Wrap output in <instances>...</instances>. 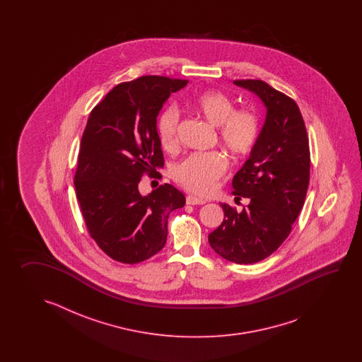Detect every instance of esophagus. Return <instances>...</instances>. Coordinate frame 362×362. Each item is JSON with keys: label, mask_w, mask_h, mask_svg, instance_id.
Returning a JSON list of instances; mask_svg holds the SVG:
<instances>
[{"label": "esophagus", "mask_w": 362, "mask_h": 362, "mask_svg": "<svg viewBox=\"0 0 362 362\" xmlns=\"http://www.w3.org/2000/svg\"><path fill=\"white\" fill-rule=\"evenodd\" d=\"M207 200L203 199V198H199V197H197V195H187L186 197V203L187 204H192V206H197V204H204Z\"/></svg>", "instance_id": "obj_1"}]
</instances>
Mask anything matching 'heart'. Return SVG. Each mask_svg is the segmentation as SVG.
<instances>
[{"label":"heart","instance_id":"1","mask_svg":"<svg viewBox=\"0 0 362 362\" xmlns=\"http://www.w3.org/2000/svg\"><path fill=\"white\" fill-rule=\"evenodd\" d=\"M187 108L217 128L220 145L237 156L250 154L260 137V120L248 108H235L234 102L220 90H204L192 97ZM178 111L167 107L158 119V136L167 153L178 147ZM229 167L226 155L220 151L195 153L173 168V178L187 190L207 194Z\"/></svg>","mask_w":362,"mask_h":362}]
</instances>
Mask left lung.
<instances>
[{
  "instance_id": "obj_1",
  "label": "left lung",
  "mask_w": 362,
  "mask_h": 362,
  "mask_svg": "<svg viewBox=\"0 0 362 362\" xmlns=\"http://www.w3.org/2000/svg\"><path fill=\"white\" fill-rule=\"evenodd\" d=\"M267 107L259 141L233 178V195L250 199L242 212L221 204V225L208 235L214 251L235 264L262 262L293 230L307 195L310 151L296 102L262 80H235Z\"/></svg>"
}]
</instances>
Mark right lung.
Listing matches in <instances>:
<instances>
[{"label": "right lung", "mask_w": 362, "mask_h": 362, "mask_svg": "<svg viewBox=\"0 0 362 362\" xmlns=\"http://www.w3.org/2000/svg\"><path fill=\"white\" fill-rule=\"evenodd\" d=\"M187 83L158 75L120 83L89 115L74 184L88 234L115 262L139 264L158 254L168 216L184 207V194L172 185L142 197L139 184L145 175L162 177L156 116Z\"/></svg>", "instance_id": "obj_1"}]
</instances>
